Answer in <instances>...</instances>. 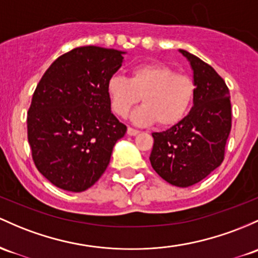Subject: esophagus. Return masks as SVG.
Here are the masks:
<instances>
[{
    "instance_id": "1",
    "label": "esophagus",
    "mask_w": 258,
    "mask_h": 258,
    "mask_svg": "<svg viewBox=\"0 0 258 258\" xmlns=\"http://www.w3.org/2000/svg\"><path fill=\"white\" fill-rule=\"evenodd\" d=\"M138 134H140V131H138V130L132 128V127H128V128H127V135L128 136H136Z\"/></svg>"
}]
</instances>
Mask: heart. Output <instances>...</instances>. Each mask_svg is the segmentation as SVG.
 Instances as JSON below:
<instances>
[{
    "instance_id": "heart-1",
    "label": "heart",
    "mask_w": 258,
    "mask_h": 258,
    "mask_svg": "<svg viewBox=\"0 0 258 258\" xmlns=\"http://www.w3.org/2000/svg\"><path fill=\"white\" fill-rule=\"evenodd\" d=\"M195 92L196 84L188 75L160 62L136 64L128 79L114 76L106 83L110 105L116 115L126 117L142 97L144 105L134 112V122L147 124L157 121L161 127L174 126L185 117Z\"/></svg>"
}]
</instances>
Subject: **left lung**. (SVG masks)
Listing matches in <instances>:
<instances>
[{"label":"left lung","instance_id":"left-lung-1","mask_svg":"<svg viewBox=\"0 0 258 258\" xmlns=\"http://www.w3.org/2000/svg\"><path fill=\"white\" fill-rule=\"evenodd\" d=\"M180 51L194 70V106L179 123L152 134L154 143L149 160L166 182L188 187L207 177L224 160L231 104L229 88L216 70L187 51Z\"/></svg>","mask_w":258,"mask_h":258}]
</instances>
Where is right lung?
Here are the masks:
<instances>
[{"mask_svg":"<svg viewBox=\"0 0 258 258\" xmlns=\"http://www.w3.org/2000/svg\"><path fill=\"white\" fill-rule=\"evenodd\" d=\"M122 51L82 46L61 55L44 73L28 110V142L36 169L55 186L82 192L109 165L127 127L111 112L106 83Z\"/></svg>","mask_w":258,"mask_h":258,"instance_id":"right-lung-1","label":"right lung"}]
</instances>
